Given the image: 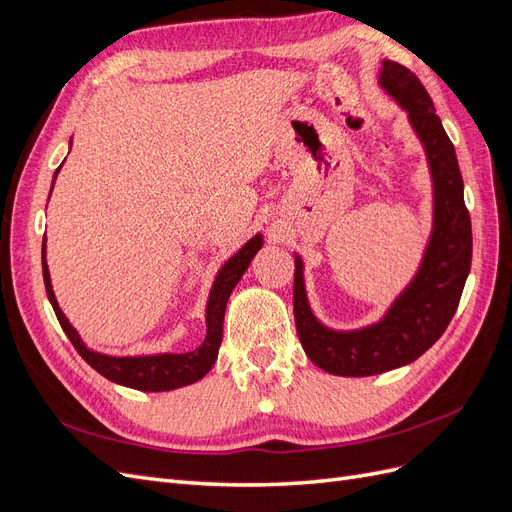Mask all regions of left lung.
I'll use <instances>...</instances> for the list:
<instances>
[{
	"mask_svg": "<svg viewBox=\"0 0 512 512\" xmlns=\"http://www.w3.org/2000/svg\"><path fill=\"white\" fill-rule=\"evenodd\" d=\"M380 85L406 108L425 147L433 179V230L410 286L380 322L359 331H333L316 320L305 294L303 260L294 256L292 303L301 346L333 376H376L416 361L453 320L472 265V224L463 203L461 170L427 89L414 72L391 59L382 61Z\"/></svg>",
	"mask_w": 512,
	"mask_h": 512,
	"instance_id": "1",
	"label": "left lung"
}]
</instances>
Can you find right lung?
<instances>
[{
  "instance_id": "right-lung-1",
  "label": "right lung",
  "mask_w": 512,
  "mask_h": 512,
  "mask_svg": "<svg viewBox=\"0 0 512 512\" xmlns=\"http://www.w3.org/2000/svg\"><path fill=\"white\" fill-rule=\"evenodd\" d=\"M59 168L55 170V177ZM53 190V185H51ZM262 247V237L256 235L247 241L241 250L232 256L226 265L220 269L218 277H215L209 301H207V335L205 342L200 344L192 352L183 354H151V356H108L89 350L83 339L76 333V329L68 322V318L61 312L57 299L53 294L51 286V275L49 267H46V237L42 239V275H44V288L46 297H49L55 316L61 324V329L68 335L72 346L76 348L85 363L94 367L98 374L108 378L115 384L128 386V389L136 391H149V393H160V391H173L181 389V386H188L198 382L209 369L213 367L215 359H218V350L222 344V331H224V312L226 303L232 288L239 284L245 269L250 267L252 258Z\"/></svg>"
}]
</instances>
